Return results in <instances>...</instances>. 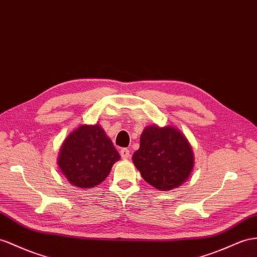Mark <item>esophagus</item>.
<instances>
[{
    "label": "esophagus",
    "mask_w": 257,
    "mask_h": 257,
    "mask_svg": "<svg viewBox=\"0 0 257 257\" xmlns=\"http://www.w3.org/2000/svg\"><path fill=\"white\" fill-rule=\"evenodd\" d=\"M120 156L122 160H128L129 156H130V152L128 149H121L120 150Z\"/></svg>",
    "instance_id": "34e87169"
}]
</instances>
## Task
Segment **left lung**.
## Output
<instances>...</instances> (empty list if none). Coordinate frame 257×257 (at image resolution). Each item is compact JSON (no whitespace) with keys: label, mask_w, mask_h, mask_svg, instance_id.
Masks as SVG:
<instances>
[{"label":"left lung","mask_w":257,"mask_h":257,"mask_svg":"<svg viewBox=\"0 0 257 257\" xmlns=\"http://www.w3.org/2000/svg\"><path fill=\"white\" fill-rule=\"evenodd\" d=\"M133 162L142 178L161 191L180 187L191 175L194 155L181 131L174 126H147Z\"/></svg>","instance_id":"8db88e82"}]
</instances>
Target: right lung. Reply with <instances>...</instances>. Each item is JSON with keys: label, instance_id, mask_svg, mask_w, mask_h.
Wrapping results in <instances>:
<instances>
[{"label": "right lung", "instance_id": "add662e5", "mask_svg": "<svg viewBox=\"0 0 257 257\" xmlns=\"http://www.w3.org/2000/svg\"><path fill=\"white\" fill-rule=\"evenodd\" d=\"M120 155L100 123L81 124L64 140L58 167L71 186L90 189L106 179Z\"/></svg>", "mask_w": 257, "mask_h": 257}]
</instances>
